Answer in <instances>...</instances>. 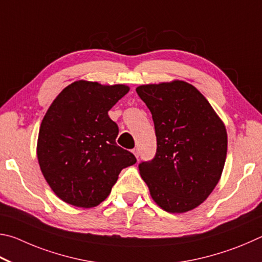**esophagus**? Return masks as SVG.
<instances>
[{
  "label": "esophagus",
  "mask_w": 262,
  "mask_h": 262,
  "mask_svg": "<svg viewBox=\"0 0 262 262\" xmlns=\"http://www.w3.org/2000/svg\"><path fill=\"white\" fill-rule=\"evenodd\" d=\"M132 153L135 154V157H136L137 159L139 158V149H138V148H134V149H132Z\"/></svg>",
  "instance_id": "obj_1"
}]
</instances>
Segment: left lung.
I'll return each mask as SVG.
<instances>
[{"mask_svg": "<svg viewBox=\"0 0 262 262\" xmlns=\"http://www.w3.org/2000/svg\"><path fill=\"white\" fill-rule=\"evenodd\" d=\"M152 113L158 148L139 164L150 196L168 213L201 205L221 178L228 136L222 119L193 85L183 80L136 89Z\"/></svg>", "mask_w": 262, "mask_h": 262, "instance_id": "left-lung-1", "label": "left lung"}]
</instances>
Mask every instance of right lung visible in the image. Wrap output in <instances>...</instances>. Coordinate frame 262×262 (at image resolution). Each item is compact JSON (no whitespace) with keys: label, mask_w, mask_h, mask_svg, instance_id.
I'll return each mask as SVG.
<instances>
[{"label":"right lung","mask_w":262,"mask_h":262,"mask_svg":"<svg viewBox=\"0 0 262 262\" xmlns=\"http://www.w3.org/2000/svg\"><path fill=\"white\" fill-rule=\"evenodd\" d=\"M130 87L77 80L50 104L41 122L36 157L59 199L92 208L109 195L123 168L137 162L116 144L117 124L108 112Z\"/></svg>","instance_id":"add662e5"}]
</instances>
